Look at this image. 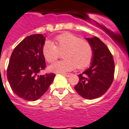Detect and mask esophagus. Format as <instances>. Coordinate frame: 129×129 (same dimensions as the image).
I'll list each match as a JSON object with an SVG mask.
<instances>
[{
  "mask_svg": "<svg viewBox=\"0 0 129 129\" xmlns=\"http://www.w3.org/2000/svg\"><path fill=\"white\" fill-rule=\"evenodd\" d=\"M62 75L64 76H67V77H69V76H71L72 75V74L71 73H63Z\"/></svg>",
  "mask_w": 129,
  "mask_h": 129,
  "instance_id": "34e87169",
  "label": "esophagus"
}]
</instances>
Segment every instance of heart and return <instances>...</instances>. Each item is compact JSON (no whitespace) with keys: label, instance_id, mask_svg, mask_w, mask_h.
Segmentation results:
<instances>
[{"label":"heart","instance_id":"b5f03b06","mask_svg":"<svg viewBox=\"0 0 129 129\" xmlns=\"http://www.w3.org/2000/svg\"><path fill=\"white\" fill-rule=\"evenodd\" d=\"M55 43L47 41L43 46V56L49 62H54L60 52H64V60L57 61L50 65L49 71L56 73H64L76 67L84 69L88 67L93 57V49L88 41L70 33H65L55 38Z\"/></svg>","mask_w":129,"mask_h":129}]
</instances>
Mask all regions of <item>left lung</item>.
Wrapping results in <instances>:
<instances>
[{
	"mask_svg": "<svg viewBox=\"0 0 129 129\" xmlns=\"http://www.w3.org/2000/svg\"><path fill=\"white\" fill-rule=\"evenodd\" d=\"M85 39L92 47L93 57L90 67L78 75L79 82L74 89L84 98L93 100L104 95L112 84L114 61L109 49L98 38Z\"/></svg>",
	"mask_w": 129,
	"mask_h": 129,
	"instance_id": "left-lung-1",
	"label": "left lung"
}]
</instances>
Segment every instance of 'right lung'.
<instances>
[{
  "label": "right lung",
  "mask_w": 129,
  "mask_h": 129,
  "mask_svg": "<svg viewBox=\"0 0 129 129\" xmlns=\"http://www.w3.org/2000/svg\"><path fill=\"white\" fill-rule=\"evenodd\" d=\"M45 37L41 34L27 36L12 53L7 69V78L15 94L26 101H36L46 92L53 82V73L38 75L45 67L43 46Z\"/></svg>",
  "instance_id": "right-lung-1"
}]
</instances>
